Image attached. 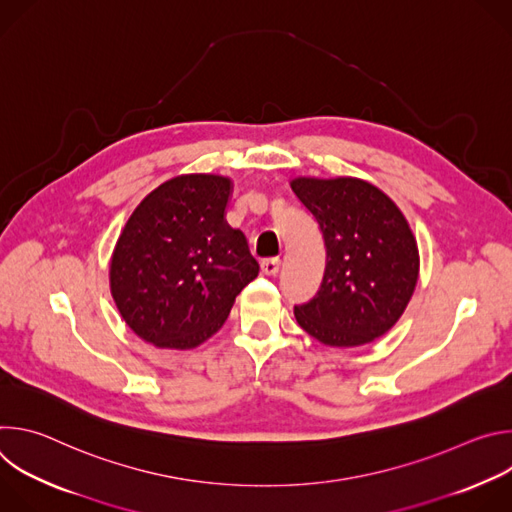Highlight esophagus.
Listing matches in <instances>:
<instances>
[{"mask_svg":"<svg viewBox=\"0 0 512 512\" xmlns=\"http://www.w3.org/2000/svg\"><path fill=\"white\" fill-rule=\"evenodd\" d=\"M279 267H281V261L279 259H263L261 261V271L265 275H277L279 273Z\"/></svg>","mask_w":512,"mask_h":512,"instance_id":"1","label":"esophagus"}]
</instances>
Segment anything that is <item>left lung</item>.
Listing matches in <instances>:
<instances>
[{"mask_svg": "<svg viewBox=\"0 0 512 512\" xmlns=\"http://www.w3.org/2000/svg\"><path fill=\"white\" fill-rule=\"evenodd\" d=\"M324 235L318 294L294 308L298 324L326 346L352 348L389 332L419 277V249L399 206L360 178L289 182Z\"/></svg>", "mask_w": 512, "mask_h": 512, "instance_id": "1", "label": "left lung"}]
</instances>
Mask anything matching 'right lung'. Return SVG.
Listing matches in <instances>:
<instances>
[{"instance_id":"1","label":"right lung","mask_w":512,"mask_h":512,"mask_svg":"<svg viewBox=\"0 0 512 512\" xmlns=\"http://www.w3.org/2000/svg\"><path fill=\"white\" fill-rule=\"evenodd\" d=\"M233 180L182 174L152 190L115 243L109 283L125 324L158 348H196L221 330L259 273L227 223Z\"/></svg>"}]
</instances>
